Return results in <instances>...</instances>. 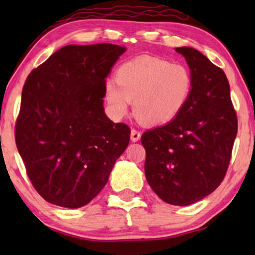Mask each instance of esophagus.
<instances>
[{
  "instance_id": "esophagus-1",
  "label": "esophagus",
  "mask_w": 255,
  "mask_h": 255,
  "mask_svg": "<svg viewBox=\"0 0 255 255\" xmlns=\"http://www.w3.org/2000/svg\"><path fill=\"white\" fill-rule=\"evenodd\" d=\"M140 137H141L140 131L135 130V128H132V130H131V140L132 141H138L139 139H140Z\"/></svg>"
}]
</instances>
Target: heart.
<instances>
[{
	"instance_id": "b5f03b06",
	"label": "heart",
	"mask_w": 255,
	"mask_h": 255,
	"mask_svg": "<svg viewBox=\"0 0 255 255\" xmlns=\"http://www.w3.org/2000/svg\"><path fill=\"white\" fill-rule=\"evenodd\" d=\"M116 82L106 85L111 116L122 118L133 101L134 115L141 123L160 125L179 115L193 90V75L187 66L155 57H139L122 64Z\"/></svg>"
}]
</instances>
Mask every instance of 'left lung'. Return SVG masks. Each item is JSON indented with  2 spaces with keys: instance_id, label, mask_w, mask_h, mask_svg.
Returning a JSON list of instances; mask_svg holds the SVG:
<instances>
[{
  "instance_id": "obj_1",
  "label": "left lung",
  "mask_w": 255,
  "mask_h": 255,
  "mask_svg": "<svg viewBox=\"0 0 255 255\" xmlns=\"http://www.w3.org/2000/svg\"><path fill=\"white\" fill-rule=\"evenodd\" d=\"M189 65L193 90L168 124L142 133L145 176L166 203L189 205L217 189L228 172L238 131L224 71L191 47L175 48Z\"/></svg>"
}]
</instances>
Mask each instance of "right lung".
<instances>
[{
  "instance_id": "obj_1",
  "label": "right lung",
  "mask_w": 255,
  "mask_h": 255,
  "mask_svg": "<svg viewBox=\"0 0 255 255\" xmlns=\"http://www.w3.org/2000/svg\"><path fill=\"white\" fill-rule=\"evenodd\" d=\"M127 48L67 45L23 86L15 140L37 193L76 209L96 197L128 147L130 128L104 114L106 78Z\"/></svg>"
}]
</instances>
